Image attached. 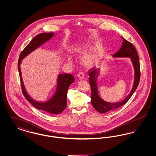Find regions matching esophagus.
Returning <instances> with one entry per match:
<instances>
[{
  "instance_id": "1",
  "label": "esophagus",
  "mask_w": 156,
  "mask_h": 156,
  "mask_svg": "<svg viewBox=\"0 0 156 156\" xmlns=\"http://www.w3.org/2000/svg\"><path fill=\"white\" fill-rule=\"evenodd\" d=\"M78 78L80 79V80H83V78H84V74L81 73V72H80V73H78Z\"/></svg>"
}]
</instances>
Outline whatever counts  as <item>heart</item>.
<instances>
[{
	"label": "heart",
	"mask_w": 156,
	"mask_h": 156,
	"mask_svg": "<svg viewBox=\"0 0 156 156\" xmlns=\"http://www.w3.org/2000/svg\"><path fill=\"white\" fill-rule=\"evenodd\" d=\"M99 47L98 44H95L94 45V47L97 48ZM90 47H83L80 48L78 49V51L81 53H83V52H86V51L88 50ZM102 55V53L101 52H98L91 54V55H88L87 56H86L84 58H83V63L88 67L91 66L95 61L97 59H98L99 57H101V56ZM69 59L71 60V58H69Z\"/></svg>",
	"instance_id": "obj_1"
}]
</instances>
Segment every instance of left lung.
<instances>
[{
  "mask_svg": "<svg viewBox=\"0 0 156 156\" xmlns=\"http://www.w3.org/2000/svg\"><path fill=\"white\" fill-rule=\"evenodd\" d=\"M123 41L119 51L113 55V57H129L131 58L134 69V81L133 87L130 93L126 98L121 102L117 103H111L104 101L99 96L97 81L100 73V69L92 68L88 71L89 84L91 88V104L94 108L99 113H106L117 109L122 105H125L132 96L134 91L137 89L140 78V69L139 58L133 45L131 43L123 38Z\"/></svg>",
  "mask_w": 156,
  "mask_h": 156,
  "instance_id": "1",
  "label": "left lung"
}]
</instances>
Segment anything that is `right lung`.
Returning a JSON list of instances; mask_svg holds the SVG:
<instances>
[{"label":"right lung","instance_id":"add662e5","mask_svg":"<svg viewBox=\"0 0 156 156\" xmlns=\"http://www.w3.org/2000/svg\"><path fill=\"white\" fill-rule=\"evenodd\" d=\"M54 33H43L37 35L29 44L20 53L18 61V69L21 82L23 95L26 99L34 106L36 108L43 111L58 115L63 111L67 106V97L68 89L69 85L74 81V77L72 74H59L57 80V89L55 94L48 101L45 102H40L34 101L27 93L26 88L23 85L20 65L22 59L26 57L30 53L35 50L41 45L44 44L47 41L49 40L54 36Z\"/></svg>","mask_w":156,"mask_h":156}]
</instances>
